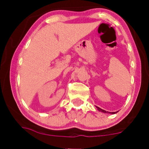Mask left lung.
I'll return each mask as SVG.
<instances>
[{
	"instance_id": "8db88e82",
	"label": "left lung",
	"mask_w": 149,
	"mask_h": 149,
	"mask_svg": "<svg viewBox=\"0 0 149 149\" xmlns=\"http://www.w3.org/2000/svg\"><path fill=\"white\" fill-rule=\"evenodd\" d=\"M96 108H97V109L100 112H102V113H109V114H112V115H113V114H116L117 113H118V111H116V112H109V111H104V110L102 109H100V108H99V107H96Z\"/></svg>"
}]
</instances>
